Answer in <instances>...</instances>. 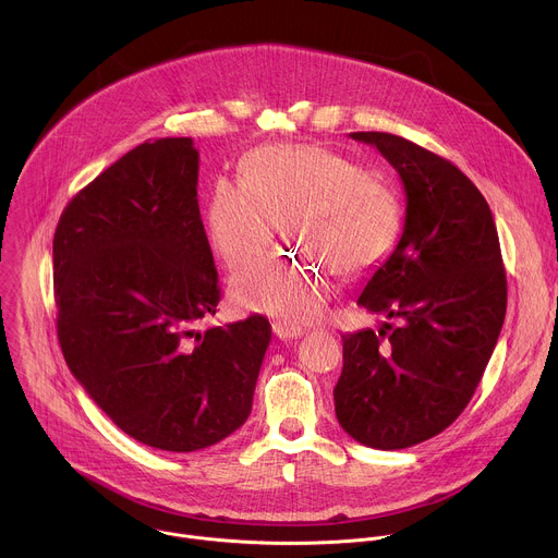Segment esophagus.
I'll use <instances>...</instances> for the list:
<instances>
[{
  "mask_svg": "<svg viewBox=\"0 0 558 558\" xmlns=\"http://www.w3.org/2000/svg\"><path fill=\"white\" fill-rule=\"evenodd\" d=\"M271 329L280 340H295V338L304 336V331L300 327H291V325H284V323H278V320L271 325Z\"/></svg>",
  "mask_w": 558,
  "mask_h": 558,
  "instance_id": "esophagus-1",
  "label": "esophagus"
}]
</instances>
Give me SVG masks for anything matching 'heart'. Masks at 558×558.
I'll use <instances>...</instances> for the list:
<instances>
[{"mask_svg": "<svg viewBox=\"0 0 558 558\" xmlns=\"http://www.w3.org/2000/svg\"><path fill=\"white\" fill-rule=\"evenodd\" d=\"M280 222L304 250L295 258L265 256L247 265L229 291L241 308L293 327L325 313L333 293L329 265L357 276L395 252L404 211L384 172L357 168L325 145L274 143L245 156L241 183H214L205 229L211 250L235 269L271 243Z\"/></svg>", "mask_w": 558, "mask_h": 558, "instance_id": "heart-1", "label": "heart"}]
</instances>
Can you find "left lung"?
<instances>
[{"label":"left lung","mask_w":558,"mask_h":558,"mask_svg":"<svg viewBox=\"0 0 558 558\" xmlns=\"http://www.w3.org/2000/svg\"><path fill=\"white\" fill-rule=\"evenodd\" d=\"M351 136L400 174L407 220L357 298L400 325L342 336L336 415L360 444L397 450L439 435L468 407L504 327L508 282L493 211L457 166L388 132Z\"/></svg>","instance_id":"obj_1"}]
</instances>
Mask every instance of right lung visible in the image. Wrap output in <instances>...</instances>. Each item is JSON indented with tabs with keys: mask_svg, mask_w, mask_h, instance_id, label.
Returning <instances> with one entry per match:
<instances>
[{
	"mask_svg": "<svg viewBox=\"0 0 558 558\" xmlns=\"http://www.w3.org/2000/svg\"><path fill=\"white\" fill-rule=\"evenodd\" d=\"M187 136L145 141L63 209L52 241L68 368L136 441L194 452L241 428L271 340L263 315L205 333L220 282Z\"/></svg>",
	"mask_w": 558,
	"mask_h": 558,
	"instance_id": "obj_1",
	"label": "right lung"
}]
</instances>
